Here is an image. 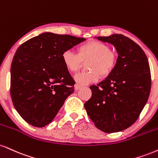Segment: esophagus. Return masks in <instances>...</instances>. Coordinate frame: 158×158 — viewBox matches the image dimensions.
Wrapping results in <instances>:
<instances>
[{
  "label": "esophagus",
  "mask_w": 158,
  "mask_h": 158,
  "mask_svg": "<svg viewBox=\"0 0 158 158\" xmlns=\"http://www.w3.org/2000/svg\"><path fill=\"white\" fill-rule=\"evenodd\" d=\"M81 87L80 86V85H75V90H79V89L81 88Z\"/></svg>",
  "instance_id": "obj_1"
}]
</instances>
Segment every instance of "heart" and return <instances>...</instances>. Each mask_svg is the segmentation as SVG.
I'll return each mask as SVG.
<instances>
[{
	"instance_id": "obj_1",
	"label": "heart",
	"mask_w": 158,
	"mask_h": 158,
	"mask_svg": "<svg viewBox=\"0 0 158 158\" xmlns=\"http://www.w3.org/2000/svg\"><path fill=\"white\" fill-rule=\"evenodd\" d=\"M62 60L71 73L77 72L82 62L89 60L87 68L90 71L77 73L74 77L78 85H87L97 82L102 75L107 77L111 73L116 64V54L105 43L91 40L79 45L77 54L69 50L64 51Z\"/></svg>"
}]
</instances>
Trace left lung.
<instances>
[{
  "label": "left lung",
  "instance_id": "left-lung-1",
  "mask_svg": "<svg viewBox=\"0 0 158 158\" xmlns=\"http://www.w3.org/2000/svg\"><path fill=\"white\" fill-rule=\"evenodd\" d=\"M98 40L113 44L118 59L104 80L90 86L92 96L84 106L95 126L107 133L126 130L137 121L149 98L151 73L142 48L123 35Z\"/></svg>",
  "mask_w": 158,
  "mask_h": 158
}]
</instances>
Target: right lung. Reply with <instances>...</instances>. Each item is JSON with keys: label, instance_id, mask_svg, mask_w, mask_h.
Returning <instances> with one entry per match:
<instances>
[{"label": "right lung", "instance_id": "right-lung-1", "mask_svg": "<svg viewBox=\"0 0 158 158\" xmlns=\"http://www.w3.org/2000/svg\"><path fill=\"white\" fill-rule=\"evenodd\" d=\"M85 40L45 32L19 46L11 65L10 95L15 110L28 123L46 126L73 94L75 81L62 55Z\"/></svg>", "mask_w": 158, "mask_h": 158}]
</instances>
